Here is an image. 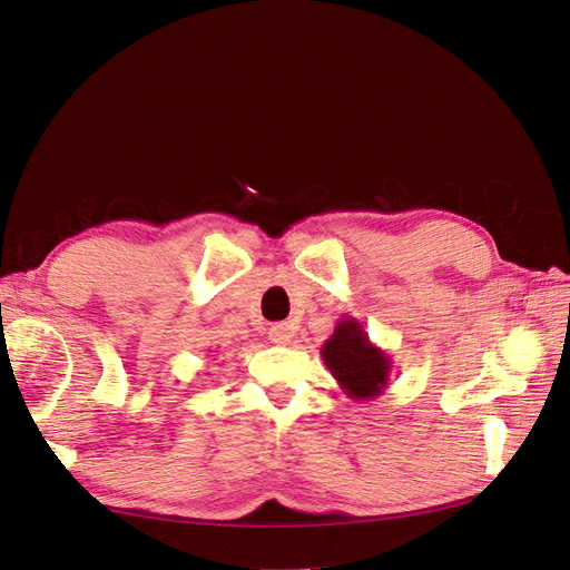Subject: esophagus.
Instances as JSON below:
<instances>
[{
	"mask_svg": "<svg viewBox=\"0 0 570 570\" xmlns=\"http://www.w3.org/2000/svg\"><path fill=\"white\" fill-rule=\"evenodd\" d=\"M293 336H295V328H293V324H287V322H277V324H273L271 331H268V338H271V343H275V345H289V341H293Z\"/></svg>",
	"mask_w": 570,
	"mask_h": 570,
	"instance_id": "obj_1",
	"label": "esophagus"
}]
</instances>
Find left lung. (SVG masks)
Masks as SVG:
<instances>
[{"instance_id": "1", "label": "left lung", "mask_w": 570, "mask_h": 570, "mask_svg": "<svg viewBox=\"0 0 570 570\" xmlns=\"http://www.w3.org/2000/svg\"><path fill=\"white\" fill-rule=\"evenodd\" d=\"M322 357L333 380L353 401L377 399L390 384V353L374 345L363 324L353 316H343L336 324L331 338L322 345Z\"/></svg>"}]
</instances>
